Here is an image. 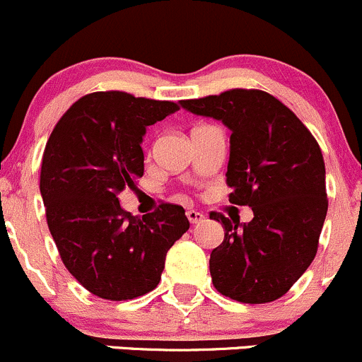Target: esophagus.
<instances>
[{
	"label": "esophagus",
	"instance_id": "esophagus-1",
	"mask_svg": "<svg viewBox=\"0 0 362 362\" xmlns=\"http://www.w3.org/2000/svg\"><path fill=\"white\" fill-rule=\"evenodd\" d=\"M187 218H189V222H191V223H197V222H201V220L204 218V215L201 211H197V210H189L187 211Z\"/></svg>",
	"mask_w": 362,
	"mask_h": 362
}]
</instances>
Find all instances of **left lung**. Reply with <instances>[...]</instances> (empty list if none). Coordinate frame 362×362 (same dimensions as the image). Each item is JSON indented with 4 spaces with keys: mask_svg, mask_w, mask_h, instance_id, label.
Listing matches in <instances>:
<instances>
[{
    "mask_svg": "<svg viewBox=\"0 0 362 362\" xmlns=\"http://www.w3.org/2000/svg\"><path fill=\"white\" fill-rule=\"evenodd\" d=\"M180 104L232 132L229 201L253 210L248 223L210 213L223 227L222 245L210 257L213 286L243 303L274 302L317 253L328 211L321 147L295 112L267 91L234 88Z\"/></svg>",
    "mask_w": 362,
    "mask_h": 362,
    "instance_id": "left-lung-1",
    "label": "left lung"
}]
</instances>
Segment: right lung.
<instances>
[{
  "mask_svg": "<svg viewBox=\"0 0 362 362\" xmlns=\"http://www.w3.org/2000/svg\"><path fill=\"white\" fill-rule=\"evenodd\" d=\"M178 109L95 91L67 109L48 139L40 177L48 229L67 271L98 298L121 302L154 290L166 253L189 229L178 204L163 203L140 218L117 199L144 175L146 128Z\"/></svg>",
  "mask_w": 362,
  "mask_h": 362,
  "instance_id": "add662e5",
  "label": "right lung"
}]
</instances>
